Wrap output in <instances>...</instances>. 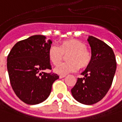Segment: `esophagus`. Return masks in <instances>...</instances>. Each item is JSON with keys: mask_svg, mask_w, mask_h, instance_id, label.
Masks as SVG:
<instances>
[{"mask_svg": "<svg viewBox=\"0 0 122 122\" xmlns=\"http://www.w3.org/2000/svg\"><path fill=\"white\" fill-rule=\"evenodd\" d=\"M65 76H66V75H59V78H60V79H62V78H64Z\"/></svg>", "mask_w": 122, "mask_h": 122, "instance_id": "esophagus-1", "label": "esophagus"}]
</instances>
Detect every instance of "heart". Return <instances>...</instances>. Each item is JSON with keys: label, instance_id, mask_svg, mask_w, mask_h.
Masks as SVG:
<instances>
[{"label": "heart", "instance_id": "b5f03b06", "mask_svg": "<svg viewBox=\"0 0 122 122\" xmlns=\"http://www.w3.org/2000/svg\"><path fill=\"white\" fill-rule=\"evenodd\" d=\"M69 54L68 61L62 63L54 68V72L60 75H66L78 70L79 68L88 67L92 61V53L80 40L70 39L62 41L60 47L52 44L48 50V58L51 63L56 66L61 62L64 54Z\"/></svg>", "mask_w": 122, "mask_h": 122}]
</instances>
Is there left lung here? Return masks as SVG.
<instances>
[{"mask_svg":"<svg viewBox=\"0 0 122 122\" xmlns=\"http://www.w3.org/2000/svg\"><path fill=\"white\" fill-rule=\"evenodd\" d=\"M88 41L91 47L92 61L78 78L72 88L73 97L86 105L96 104L102 100L111 88L117 68L112 49L104 41L90 36Z\"/></svg>","mask_w":122,"mask_h":122,"instance_id":"left-lung-1","label":"left lung"}]
</instances>
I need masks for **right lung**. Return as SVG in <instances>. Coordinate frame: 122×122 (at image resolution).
<instances>
[{
    "label": "right lung",
    "mask_w": 122,
    "mask_h": 122,
    "mask_svg": "<svg viewBox=\"0 0 122 122\" xmlns=\"http://www.w3.org/2000/svg\"><path fill=\"white\" fill-rule=\"evenodd\" d=\"M52 44L43 35H34L16 43L7 56V67L11 88L24 103L38 104L49 97L58 75L52 70L48 50Z\"/></svg>",
    "instance_id": "1"
}]
</instances>
